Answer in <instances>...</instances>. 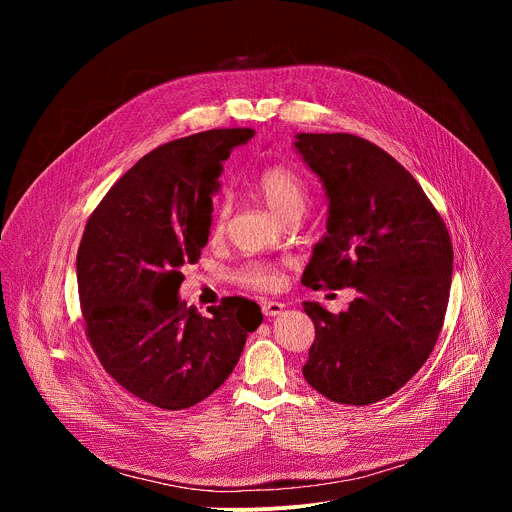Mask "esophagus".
<instances>
[{"label":"esophagus","instance_id":"esophagus-1","mask_svg":"<svg viewBox=\"0 0 512 512\" xmlns=\"http://www.w3.org/2000/svg\"><path fill=\"white\" fill-rule=\"evenodd\" d=\"M283 308H285V306H283L281 302H263V304H261V312H263L265 316H277V314H281Z\"/></svg>","mask_w":512,"mask_h":512}]
</instances>
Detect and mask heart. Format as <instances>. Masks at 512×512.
Segmentation results:
<instances>
[{
  "instance_id": "heart-1",
  "label": "heart",
  "mask_w": 512,
  "mask_h": 512,
  "mask_svg": "<svg viewBox=\"0 0 512 512\" xmlns=\"http://www.w3.org/2000/svg\"><path fill=\"white\" fill-rule=\"evenodd\" d=\"M257 196L269 206V210L281 223H298L308 204V184L306 180L287 166L265 168L255 180ZM227 202H218L212 214V235H221L227 223ZM237 281L243 287L269 291L279 285V271L269 263H247L237 271Z\"/></svg>"
}]
</instances>
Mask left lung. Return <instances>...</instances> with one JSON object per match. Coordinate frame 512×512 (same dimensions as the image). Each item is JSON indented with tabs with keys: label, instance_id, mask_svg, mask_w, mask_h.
Here are the masks:
<instances>
[{
	"label": "left lung",
	"instance_id": "obj_1",
	"mask_svg": "<svg viewBox=\"0 0 512 512\" xmlns=\"http://www.w3.org/2000/svg\"><path fill=\"white\" fill-rule=\"evenodd\" d=\"M296 150L328 194V235L302 283L354 287L346 312L304 302L316 328L304 379L342 405L399 391L429 358L450 300L454 249L417 180L350 133H298Z\"/></svg>",
	"mask_w": 512,
	"mask_h": 512
}]
</instances>
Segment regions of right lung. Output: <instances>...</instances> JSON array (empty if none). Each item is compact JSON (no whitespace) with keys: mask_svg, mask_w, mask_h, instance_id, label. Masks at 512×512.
Here are the masks:
<instances>
[{"mask_svg":"<svg viewBox=\"0 0 512 512\" xmlns=\"http://www.w3.org/2000/svg\"><path fill=\"white\" fill-rule=\"evenodd\" d=\"M253 135L210 129L160 145L87 221L77 253L87 338L125 391L160 409H188L221 387L263 320L245 298H225L208 316L178 298L182 267L208 243L223 162Z\"/></svg>","mask_w":512,"mask_h":512,"instance_id":"right-lung-1","label":"right lung"}]
</instances>
